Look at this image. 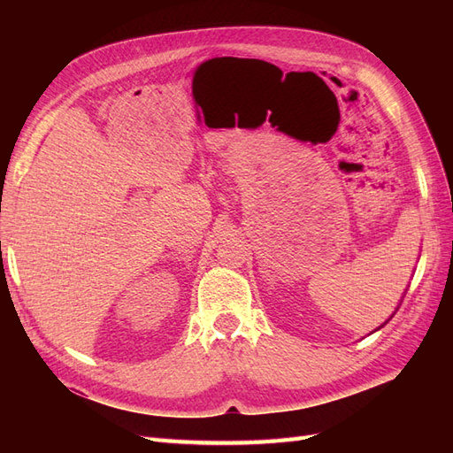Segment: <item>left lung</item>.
I'll return each instance as SVG.
<instances>
[{"mask_svg":"<svg viewBox=\"0 0 453 453\" xmlns=\"http://www.w3.org/2000/svg\"><path fill=\"white\" fill-rule=\"evenodd\" d=\"M403 298H404V296H403ZM401 303H403V300H401ZM399 306H401V304H399ZM396 310H399V308H396ZM396 310H395V311H393V315H395V313H396ZM393 315H391V318H393ZM391 318H389V319H391ZM389 319H388V321H389ZM388 321H386V323H388ZM386 323H383V325H386ZM383 325H380V326H378V328H376V331H380V328H381V326H383ZM372 333H374V331H372Z\"/></svg>","mask_w":453,"mask_h":453,"instance_id":"left-lung-1","label":"left lung"}]
</instances>
